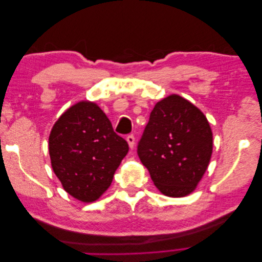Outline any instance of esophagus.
<instances>
[{"label": "esophagus", "mask_w": 262, "mask_h": 262, "mask_svg": "<svg viewBox=\"0 0 262 262\" xmlns=\"http://www.w3.org/2000/svg\"><path fill=\"white\" fill-rule=\"evenodd\" d=\"M126 142H128L130 148H133L134 147V142H136V139H134V137L131 134V136L126 137Z\"/></svg>", "instance_id": "esophagus-1"}]
</instances>
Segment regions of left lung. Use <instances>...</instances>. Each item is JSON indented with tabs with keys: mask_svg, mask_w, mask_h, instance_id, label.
Instances as JSON below:
<instances>
[{
	"mask_svg": "<svg viewBox=\"0 0 262 262\" xmlns=\"http://www.w3.org/2000/svg\"><path fill=\"white\" fill-rule=\"evenodd\" d=\"M212 149L208 119L189 100L172 94L158 101L150 113L138 155L163 194L181 198L199 184Z\"/></svg>",
	"mask_w": 262,
	"mask_h": 262,
	"instance_id": "obj_1",
	"label": "left lung"
}]
</instances>
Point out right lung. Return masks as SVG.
<instances>
[{
  "label": "right lung",
  "mask_w": 262,
  "mask_h": 262,
  "mask_svg": "<svg viewBox=\"0 0 262 262\" xmlns=\"http://www.w3.org/2000/svg\"><path fill=\"white\" fill-rule=\"evenodd\" d=\"M128 150L126 141L114 131L105 113L87 100L63 113L49 136L55 176L69 194L82 202L99 199Z\"/></svg>",
  "instance_id": "right-lung-1"
}]
</instances>
